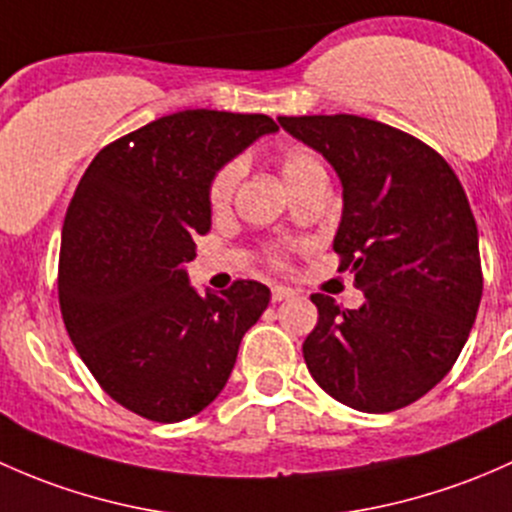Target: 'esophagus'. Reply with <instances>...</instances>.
I'll use <instances>...</instances> for the list:
<instances>
[{"label": "esophagus", "instance_id": "esophagus-1", "mask_svg": "<svg viewBox=\"0 0 512 512\" xmlns=\"http://www.w3.org/2000/svg\"><path fill=\"white\" fill-rule=\"evenodd\" d=\"M293 295H295L293 288H286V286H273V291H271V300H273V303H281V300L293 298Z\"/></svg>", "mask_w": 512, "mask_h": 512}]
</instances>
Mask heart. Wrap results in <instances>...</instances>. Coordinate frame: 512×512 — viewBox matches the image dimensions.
<instances>
[{
    "label": "heart",
    "instance_id": "obj_1",
    "mask_svg": "<svg viewBox=\"0 0 512 512\" xmlns=\"http://www.w3.org/2000/svg\"><path fill=\"white\" fill-rule=\"evenodd\" d=\"M281 175H283V179H286L288 189H293V187H298V184L310 182V179L325 177V167H323V162H320L315 155H310V152L293 150V152H288V155H283ZM239 177H241L239 162H231V165L221 167L217 175H214L212 187H209V199H212L214 209H221L229 204Z\"/></svg>",
    "mask_w": 512,
    "mask_h": 512
}]
</instances>
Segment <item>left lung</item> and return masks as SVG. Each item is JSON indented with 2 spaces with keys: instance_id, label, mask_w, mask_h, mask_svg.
Wrapping results in <instances>:
<instances>
[{
  "instance_id": "1",
  "label": "left lung",
  "mask_w": 512,
  "mask_h": 512,
  "mask_svg": "<svg viewBox=\"0 0 512 512\" xmlns=\"http://www.w3.org/2000/svg\"><path fill=\"white\" fill-rule=\"evenodd\" d=\"M330 162L342 184L333 249L365 303L310 295L318 325L303 357L315 382L367 414L402 409L449 374L483 295L478 229L439 152L360 115L278 118Z\"/></svg>"
}]
</instances>
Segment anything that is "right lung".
Returning <instances> with one entry per match:
<instances>
[{
    "label": "right lung",
    "instance_id": "add662e5",
    "mask_svg": "<svg viewBox=\"0 0 512 512\" xmlns=\"http://www.w3.org/2000/svg\"><path fill=\"white\" fill-rule=\"evenodd\" d=\"M268 115L182 110L93 157L61 231L59 303L78 355L118 404L189 419L219 397L271 291L189 286L194 239L212 229V179L263 135Z\"/></svg>",
    "mask_w": 512,
    "mask_h": 512
}]
</instances>
